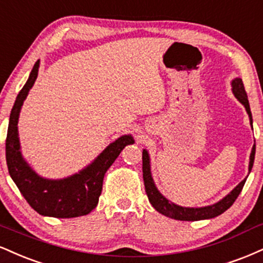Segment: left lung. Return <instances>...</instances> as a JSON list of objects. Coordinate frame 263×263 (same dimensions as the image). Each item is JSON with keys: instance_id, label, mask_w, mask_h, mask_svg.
Instances as JSON below:
<instances>
[{"instance_id": "8db88e82", "label": "left lung", "mask_w": 263, "mask_h": 263, "mask_svg": "<svg viewBox=\"0 0 263 263\" xmlns=\"http://www.w3.org/2000/svg\"><path fill=\"white\" fill-rule=\"evenodd\" d=\"M232 90L233 94L235 96L240 103L245 106L246 112H248L250 123H251L252 127V115L251 110H250V104L248 100V94H246L245 88H243L242 80L241 78H234L232 81ZM255 153H256V144H254L251 149V154H250V162H249V174L251 172L252 165H254L255 160ZM142 170H143V181H144V187L145 192H147L148 200H149L151 204L153 205L159 213L164 214L165 217L173 218L176 220H187V222H195V220H202V219H212V218L220 216L224 213L228 208L232 207V204L235 202L238 196L241 192V190L245 185L246 178L239 183L236 187H234L232 191L228 194L226 197H223L222 200L216 202V203L211 205H204V207H182V205L173 203L172 201H169L165 196L160 194L159 190L157 189L154 180L152 178V172H151V158L149 153L147 149H143L142 153Z\"/></svg>"}]
</instances>
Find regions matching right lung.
<instances>
[{
    "instance_id": "add662e5",
    "label": "right lung",
    "mask_w": 263,
    "mask_h": 263,
    "mask_svg": "<svg viewBox=\"0 0 263 263\" xmlns=\"http://www.w3.org/2000/svg\"><path fill=\"white\" fill-rule=\"evenodd\" d=\"M40 61L31 69L27 83L22 88L9 115L6 160L8 173L21 194L34 211L41 216L55 218H74L85 216L97 207L103 190L104 175L121 151L134 144L131 135H123L110 143L96 159L73 175L63 179H46L35 173L22 156L18 136V120L25 98L35 83Z\"/></svg>"
}]
</instances>
